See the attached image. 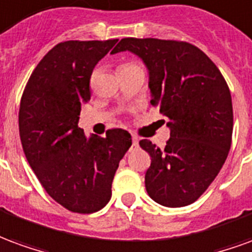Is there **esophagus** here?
Masks as SVG:
<instances>
[{
    "mask_svg": "<svg viewBox=\"0 0 252 252\" xmlns=\"http://www.w3.org/2000/svg\"><path fill=\"white\" fill-rule=\"evenodd\" d=\"M137 146H139V140H137V137L136 136H132L131 150H135V148H137Z\"/></svg>",
    "mask_w": 252,
    "mask_h": 252,
    "instance_id": "1",
    "label": "esophagus"
}]
</instances>
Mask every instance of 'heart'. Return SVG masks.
Instances as JSON below:
<instances>
[{
    "label": "heart",
    "mask_w": 252,
    "mask_h": 252,
    "mask_svg": "<svg viewBox=\"0 0 252 252\" xmlns=\"http://www.w3.org/2000/svg\"><path fill=\"white\" fill-rule=\"evenodd\" d=\"M137 64L136 63H133V62H128V63H123L120 66V68H119V71L120 70H124V68H129V67H136Z\"/></svg>",
    "instance_id": "obj_1"
}]
</instances>
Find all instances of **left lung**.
Returning a JSON list of instances; mask_svg holds the SVG:
<instances>
[{
    "mask_svg": "<svg viewBox=\"0 0 252 252\" xmlns=\"http://www.w3.org/2000/svg\"><path fill=\"white\" fill-rule=\"evenodd\" d=\"M120 51L133 52L146 63L151 105L169 119L166 147L139 142L151 157L148 195L169 208L193 204L215 181L231 148L233 112L227 82L208 55L188 41L126 37L112 54Z\"/></svg>",
    "mask_w": 252,
    "mask_h": 252,
    "instance_id": "8db88e82",
    "label": "left lung"
}]
</instances>
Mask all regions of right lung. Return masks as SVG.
<instances>
[{
	"label": "right lung",
	"mask_w": 252,
	"mask_h": 252,
	"mask_svg": "<svg viewBox=\"0 0 252 252\" xmlns=\"http://www.w3.org/2000/svg\"><path fill=\"white\" fill-rule=\"evenodd\" d=\"M116 43L57 44L31 74L20 102V139L28 163L48 195L75 213H93L109 202L116 170L132 144L121 128L88 139L78 126L94 66Z\"/></svg>",
	"instance_id": "add662e5"
}]
</instances>
